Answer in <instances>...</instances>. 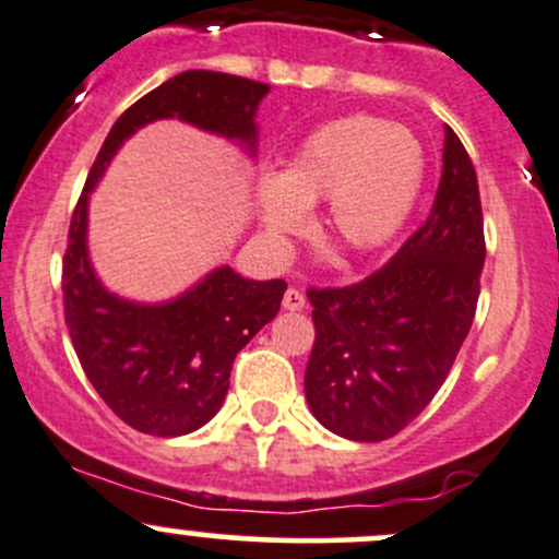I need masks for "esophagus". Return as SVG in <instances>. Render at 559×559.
I'll list each match as a JSON object with an SVG mask.
<instances>
[{
	"label": "esophagus",
	"mask_w": 559,
	"mask_h": 559,
	"mask_svg": "<svg viewBox=\"0 0 559 559\" xmlns=\"http://www.w3.org/2000/svg\"><path fill=\"white\" fill-rule=\"evenodd\" d=\"M284 308L286 310H302L305 308V294L299 289H286L284 294Z\"/></svg>",
	"instance_id": "34e87169"
}]
</instances>
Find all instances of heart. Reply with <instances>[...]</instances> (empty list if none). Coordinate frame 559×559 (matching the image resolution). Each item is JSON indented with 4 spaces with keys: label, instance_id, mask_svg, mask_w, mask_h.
Segmentation results:
<instances>
[{
    "label": "heart",
    "instance_id": "b5f03b06",
    "mask_svg": "<svg viewBox=\"0 0 559 559\" xmlns=\"http://www.w3.org/2000/svg\"><path fill=\"white\" fill-rule=\"evenodd\" d=\"M425 180L419 138L377 116L329 121L302 140L278 177H262L257 206L273 236L308 225L326 199V230L349 254H371L403 228Z\"/></svg>",
    "mask_w": 559,
    "mask_h": 559
}]
</instances>
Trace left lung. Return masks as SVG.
I'll use <instances>...</instances> for the list:
<instances>
[{"instance_id": "left-lung-1", "label": "left lung", "mask_w": 559, "mask_h": 559, "mask_svg": "<svg viewBox=\"0 0 559 559\" xmlns=\"http://www.w3.org/2000/svg\"><path fill=\"white\" fill-rule=\"evenodd\" d=\"M486 262L469 153L445 127L443 177L419 230L388 265L342 289H310L316 345L305 397L323 427L379 443L429 406L467 340Z\"/></svg>"}]
</instances>
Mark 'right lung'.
I'll list each match as a JSON object with an SVG mask.
<instances>
[{
    "label": "right lung",
    "mask_w": 559,
    "mask_h": 559,
    "mask_svg": "<svg viewBox=\"0 0 559 559\" xmlns=\"http://www.w3.org/2000/svg\"><path fill=\"white\" fill-rule=\"evenodd\" d=\"M267 92V84L219 71L171 76L116 119L73 210L63 257L66 323L92 388L138 432L177 438L217 414L233 360L273 321L286 281H251L223 265L167 302L119 297L103 286L90 262V193L124 140L158 119H180L236 140L254 156V114Z\"/></svg>",
    "instance_id": "1"
}]
</instances>
